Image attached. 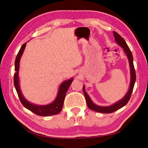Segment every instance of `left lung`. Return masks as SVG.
I'll list each match as a JSON object with an SVG mask.
<instances>
[{
	"instance_id": "obj_1",
	"label": "left lung",
	"mask_w": 148,
	"mask_h": 148,
	"mask_svg": "<svg viewBox=\"0 0 148 148\" xmlns=\"http://www.w3.org/2000/svg\"><path fill=\"white\" fill-rule=\"evenodd\" d=\"M114 35L115 37V41L117 42L119 45L123 48V50L125 52L127 53V56L128 57V59L129 60L130 63V72H131V83L130 86V89L126 95L122 99H121L119 102H116L115 104L112 105L109 107H101L98 106L96 104H94L91 100L90 97H89L88 94L84 90V86L83 88V91L84 92V97L86 99V101L87 103V106L89 107V109H90L92 110H94L95 112H97L100 113H104V114H109L114 112L115 111H117V110L122 108L123 106L126 105L128 102L129 101L130 99L133 90L134 85H135V83L136 82V72L135 70V67H134L133 65V58L132 53L130 51V49L128 47V45L127 44L126 42L125 41L124 39L121 36L120 34H119L117 32L114 31Z\"/></svg>"
}]
</instances>
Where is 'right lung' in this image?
I'll list each match as a JSON object with an SVG mask.
<instances>
[{
    "label": "right lung",
    "instance_id": "1",
    "mask_svg": "<svg viewBox=\"0 0 148 148\" xmlns=\"http://www.w3.org/2000/svg\"><path fill=\"white\" fill-rule=\"evenodd\" d=\"M26 43L23 44L21 46L18 53H17L16 59L15 61V70L14 78H13V82H14L15 88L17 92L18 96L23 106L28 109L34 114L39 116H49L52 115H56L59 114L62 110L63 107L64 102L66 93L68 91L71 83L73 82V78L64 82L60 85L59 92L56 100L51 104L46 106H37L31 104L30 102L26 101L24 97L22 96L21 92L19 86V79H18V70H19V63L20 58L23 54L24 49L25 48Z\"/></svg>",
    "mask_w": 148,
    "mask_h": 148
}]
</instances>
